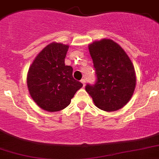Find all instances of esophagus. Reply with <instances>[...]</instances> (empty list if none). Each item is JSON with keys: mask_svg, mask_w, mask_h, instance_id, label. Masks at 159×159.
<instances>
[{"mask_svg": "<svg viewBox=\"0 0 159 159\" xmlns=\"http://www.w3.org/2000/svg\"><path fill=\"white\" fill-rule=\"evenodd\" d=\"M80 81H81V83L83 84V86L84 87L85 86V83H86V80H85V79H82Z\"/></svg>", "mask_w": 159, "mask_h": 159, "instance_id": "1", "label": "esophagus"}]
</instances>
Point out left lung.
<instances>
[{
    "label": "left lung",
    "instance_id": "1",
    "mask_svg": "<svg viewBox=\"0 0 159 159\" xmlns=\"http://www.w3.org/2000/svg\"><path fill=\"white\" fill-rule=\"evenodd\" d=\"M96 75L94 84L85 90L96 106L106 112L118 110L132 97L136 85L133 63L117 43L103 39L89 45Z\"/></svg>",
    "mask_w": 159,
    "mask_h": 159
}]
</instances>
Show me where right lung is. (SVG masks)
Segmentation results:
<instances>
[{"label": "right lung", "mask_w": 159, "mask_h": 159, "mask_svg": "<svg viewBox=\"0 0 159 159\" xmlns=\"http://www.w3.org/2000/svg\"><path fill=\"white\" fill-rule=\"evenodd\" d=\"M67 45L53 43L35 58L27 76V86L34 102L44 110L58 112L70 104L82 83L72 76L73 68L65 65Z\"/></svg>", "instance_id": "obj_1"}]
</instances>
